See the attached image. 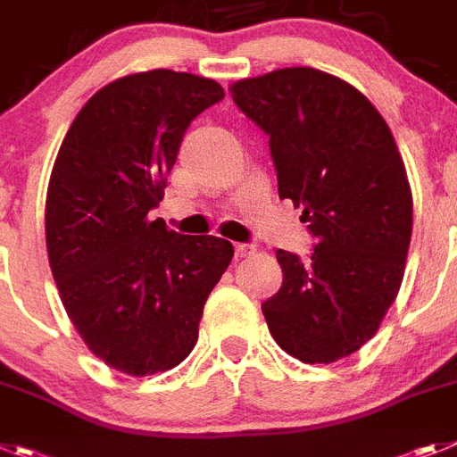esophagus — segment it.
I'll return each mask as SVG.
<instances>
[{
    "label": "esophagus",
    "mask_w": 457,
    "mask_h": 457,
    "mask_svg": "<svg viewBox=\"0 0 457 457\" xmlns=\"http://www.w3.org/2000/svg\"><path fill=\"white\" fill-rule=\"evenodd\" d=\"M256 252L254 245H243V243H237L236 245V256L237 259H247V256H252Z\"/></svg>",
    "instance_id": "34e87169"
}]
</instances>
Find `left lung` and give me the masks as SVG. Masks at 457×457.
I'll use <instances>...</instances> for the list:
<instances>
[{
	"mask_svg": "<svg viewBox=\"0 0 457 457\" xmlns=\"http://www.w3.org/2000/svg\"><path fill=\"white\" fill-rule=\"evenodd\" d=\"M237 108L270 138L279 198L303 208L307 261L277 249L282 287L261 310L303 362L351 356L379 330L404 277L414 201L395 138L353 85L312 66L231 85Z\"/></svg>",
	"mask_w": 457,
	"mask_h": 457,
	"instance_id": "8db88e82",
	"label": "left lung"
}]
</instances>
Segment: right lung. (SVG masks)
Returning a JSON list of instances; mask_svg holds the SVG:
<instances>
[{"mask_svg": "<svg viewBox=\"0 0 457 457\" xmlns=\"http://www.w3.org/2000/svg\"><path fill=\"white\" fill-rule=\"evenodd\" d=\"M224 99L217 80L154 69L117 78L80 108L54 159L46 247L62 305L87 349L129 377L180 365L233 259L214 236H180L150 210L187 127Z\"/></svg>", "mask_w": 457, "mask_h": 457, "instance_id": "1", "label": "right lung"}]
</instances>
